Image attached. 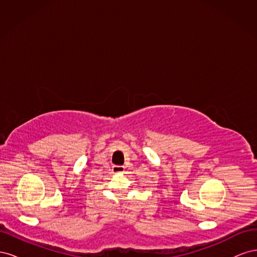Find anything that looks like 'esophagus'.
I'll return each mask as SVG.
<instances>
[{
	"instance_id": "obj_1",
	"label": "esophagus",
	"mask_w": 257,
	"mask_h": 257,
	"mask_svg": "<svg viewBox=\"0 0 257 257\" xmlns=\"http://www.w3.org/2000/svg\"><path fill=\"white\" fill-rule=\"evenodd\" d=\"M112 172L114 174H123L124 173V167L123 166H113Z\"/></svg>"
}]
</instances>
